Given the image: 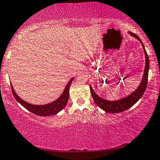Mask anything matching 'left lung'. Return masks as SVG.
Segmentation results:
<instances>
[{"mask_svg":"<svg viewBox=\"0 0 160 160\" xmlns=\"http://www.w3.org/2000/svg\"><path fill=\"white\" fill-rule=\"evenodd\" d=\"M128 34H130L132 37L136 38L138 41L141 42L142 44L143 51H144L145 58H146V64L144 72H143V75L141 82L139 85V86L137 88V89L134 92H132L131 94L129 96H126V97L122 98V99L117 100V101H109L107 99H103L101 98L96 94L92 88V87L90 85V89H91V93L93 97L94 102L96 103V105L98 106L101 109L104 110L106 112H109V113H120V112H124L132 107L135 103H136L140 98L142 97V96L144 93L147 88V85L148 82V69H149V59H148V54L147 51L145 50L144 46L143 45V42H141L140 38L138 35H136L135 33L131 32H128Z\"/></svg>","mask_w":160,"mask_h":160,"instance_id":"1","label":"left lung"}]
</instances>
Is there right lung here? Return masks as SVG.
Masks as SVG:
<instances>
[{
	"mask_svg": "<svg viewBox=\"0 0 160 160\" xmlns=\"http://www.w3.org/2000/svg\"><path fill=\"white\" fill-rule=\"evenodd\" d=\"M74 80V78L69 81L67 83L66 87L63 91L59 97L54 102H51L49 103H46L44 105H35L31 104L30 103H28L22 99L16 93L14 89L13 88V85L11 84L12 87V91L13 95V97L15 99L19 102L20 104L23 106V107L29 111L32 112V113L37 114V115L42 116V117H48L57 114L58 112H59L61 110H62L64 108L66 107L67 102H68L69 96V88H70L71 83Z\"/></svg>",
	"mask_w": 160,
	"mask_h": 160,
	"instance_id": "add662e5",
	"label": "right lung"
}]
</instances>
